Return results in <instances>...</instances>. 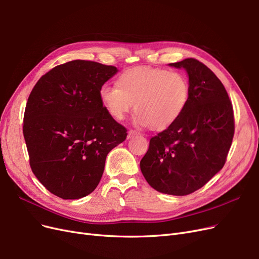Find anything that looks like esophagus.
<instances>
[{"instance_id": "34e87169", "label": "esophagus", "mask_w": 259, "mask_h": 259, "mask_svg": "<svg viewBox=\"0 0 259 259\" xmlns=\"http://www.w3.org/2000/svg\"><path fill=\"white\" fill-rule=\"evenodd\" d=\"M135 135H140L138 132H136V131H134V130H131L130 132H128V135H127V138H132V137H134Z\"/></svg>"}]
</instances>
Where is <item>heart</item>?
I'll use <instances>...</instances> for the list:
<instances>
[{"label": "heart", "instance_id": "heart-1", "mask_svg": "<svg viewBox=\"0 0 259 259\" xmlns=\"http://www.w3.org/2000/svg\"><path fill=\"white\" fill-rule=\"evenodd\" d=\"M117 85L104 84L99 98L107 112L117 121L134 109L138 126L164 130L184 113L189 100V82L177 71L136 67L124 71Z\"/></svg>", "mask_w": 259, "mask_h": 259}]
</instances>
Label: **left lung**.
Returning <instances> with one entry per match:
<instances>
[{"instance_id":"obj_1","label":"left lung","mask_w":259,"mask_h":259,"mask_svg":"<svg viewBox=\"0 0 259 259\" xmlns=\"http://www.w3.org/2000/svg\"><path fill=\"white\" fill-rule=\"evenodd\" d=\"M189 76V100L182 116L152 137L140 169L153 189L187 195L221 170L234 135L232 104L221 80L194 58L169 64Z\"/></svg>"}]
</instances>
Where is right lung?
Returning <instances> with one entry per match:
<instances>
[{"mask_svg":"<svg viewBox=\"0 0 259 259\" xmlns=\"http://www.w3.org/2000/svg\"><path fill=\"white\" fill-rule=\"evenodd\" d=\"M117 72L113 66L72 60L53 68L31 91L23 137L33 174L64 200L96 189L107 154L127 130L107 112L99 90Z\"/></svg>","mask_w":259,"mask_h":259,"instance_id":"1","label":"right lung"}]
</instances>
